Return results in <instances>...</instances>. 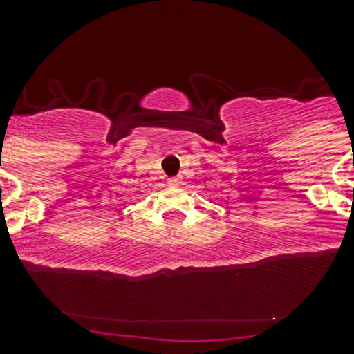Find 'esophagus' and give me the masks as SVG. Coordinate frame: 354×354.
<instances>
[{
    "instance_id": "obj_1",
    "label": "esophagus",
    "mask_w": 354,
    "mask_h": 354,
    "mask_svg": "<svg viewBox=\"0 0 354 354\" xmlns=\"http://www.w3.org/2000/svg\"><path fill=\"white\" fill-rule=\"evenodd\" d=\"M169 185H176V187H180V185H183V176L171 178V180H169Z\"/></svg>"
}]
</instances>
